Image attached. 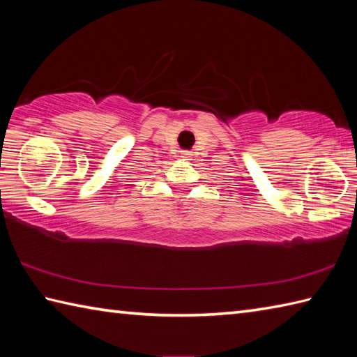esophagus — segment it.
I'll use <instances>...</instances> for the list:
<instances>
[{
    "label": "esophagus",
    "mask_w": 357,
    "mask_h": 357,
    "mask_svg": "<svg viewBox=\"0 0 357 357\" xmlns=\"http://www.w3.org/2000/svg\"><path fill=\"white\" fill-rule=\"evenodd\" d=\"M181 155H183V158H185L187 161H188V158H192V151H188V150H183V151H181Z\"/></svg>",
    "instance_id": "1"
}]
</instances>
